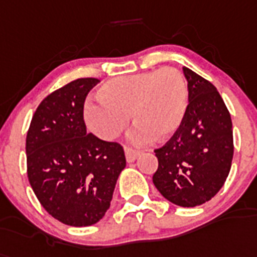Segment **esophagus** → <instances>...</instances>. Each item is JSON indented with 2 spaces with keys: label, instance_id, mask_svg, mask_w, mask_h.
<instances>
[{
  "label": "esophagus",
  "instance_id": "esophagus-1",
  "mask_svg": "<svg viewBox=\"0 0 257 257\" xmlns=\"http://www.w3.org/2000/svg\"><path fill=\"white\" fill-rule=\"evenodd\" d=\"M139 155H140L139 150H135V149L125 146V158H126V162H128V163H132V162H135Z\"/></svg>",
  "mask_w": 257,
  "mask_h": 257
}]
</instances>
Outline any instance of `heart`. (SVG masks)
I'll list each match as a JSON object with an SVG mask.
<instances>
[{
  "mask_svg": "<svg viewBox=\"0 0 257 257\" xmlns=\"http://www.w3.org/2000/svg\"><path fill=\"white\" fill-rule=\"evenodd\" d=\"M98 99L85 105V120L91 132L105 141L116 139L132 113L136 126L131 140L144 145L155 136L169 139L178 131L187 112L188 88L182 73L166 66L105 82L98 90Z\"/></svg>",
  "mask_w": 257,
  "mask_h": 257,
  "instance_id": "heart-1",
  "label": "heart"
}]
</instances>
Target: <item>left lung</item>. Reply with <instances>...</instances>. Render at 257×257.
<instances>
[{"instance_id":"8db88e82","label":"left lung","mask_w":257,"mask_h":257,"mask_svg":"<svg viewBox=\"0 0 257 257\" xmlns=\"http://www.w3.org/2000/svg\"><path fill=\"white\" fill-rule=\"evenodd\" d=\"M184 120L154 153L158 170L153 183L172 204L193 208L209 201L225 184L234 155L230 112L217 88L191 69Z\"/></svg>"}]
</instances>
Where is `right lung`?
<instances>
[{
	"mask_svg": "<svg viewBox=\"0 0 257 257\" xmlns=\"http://www.w3.org/2000/svg\"><path fill=\"white\" fill-rule=\"evenodd\" d=\"M98 82L78 78L43 99L26 139L32 191L53 218L75 227L104 217L126 165L120 144L86 132L83 104Z\"/></svg>",
	"mask_w": 257,
	"mask_h": 257,
	"instance_id": "obj_1",
	"label": "right lung"
}]
</instances>
